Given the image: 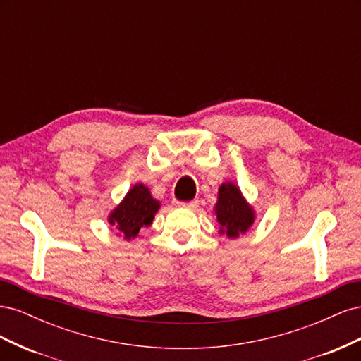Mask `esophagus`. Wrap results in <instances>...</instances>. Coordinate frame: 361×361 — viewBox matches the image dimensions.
Segmentation results:
<instances>
[{
	"label": "esophagus",
	"instance_id": "esophagus-1",
	"mask_svg": "<svg viewBox=\"0 0 361 361\" xmlns=\"http://www.w3.org/2000/svg\"><path fill=\"white\" fill-rule=\"evenodd\" d=\"M173 204L178 206V207H187V209H195V207L199 206V200H191V202H178V200H174Z\"/></svg>",
	"mask_w": 361,
	"mask_h": 361
}]
</instances>
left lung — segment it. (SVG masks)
<instances>
[{"instance_id":"left-lung-1","label":"left lung","mask_w":361,"mask_h":361,"mask_svg":"<svg viewBox=\"0 0 361 361\" xmlns=\"http://www.w3.org/2000/svg\"><path fill=\"white\" fill-rule=\"evenodd\" d=\"M216 223L220 224V235L231 239L245 235L256 220V211L251 206L238 185L226 180L218 188V197L214 206Z\"/></svg>"}]
</instances>
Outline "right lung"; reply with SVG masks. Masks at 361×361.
I'll return each mask as SVG.
<instances>
[{
	"label": "right lung",
	"mask_w": 361,
	"mask_h": 361,
	"mask_svg": "<svg viewBox=\"0 0 361 361\" xmlns=\"http://www.w3.org/2000/svg\"><path fill=\"white\" fill-rule=\"evenodd\" d=\"M161 202L152 195L145 183H135L123 200L108 214V223L116 227L117 235L125 241H130L138 236L141 227L152 224L155 214L159 211Z\"/></svg>",
	"instance_id": "right-lung-1"
}]
</instances>
